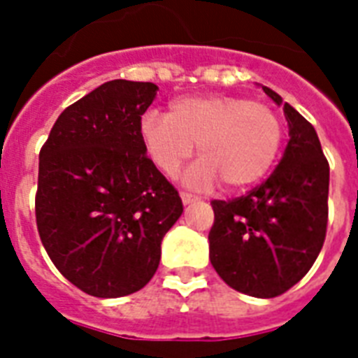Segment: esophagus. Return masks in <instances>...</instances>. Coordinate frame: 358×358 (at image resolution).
<instances>
[{
  "label": "esophagus",
  "instance_id": "obj_1",
  "mask_svg": "<svg viewBox=\"0 0 358 358\" xmlns=\"http://www.w3.org/2000/svg\"><path fill=\"white\" fill-rule=\"evenodd\" d=\"M180 196H182V202H184V204H193V202L201 201V196L193 195V193H185V191H182Z\"/></svg>",
  "mask_w": 358,
  "mask_h": 358
}]
</instances>
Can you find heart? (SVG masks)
I'll list each match as a JSON object with an SVG mask.
<instances>
[{
  "label": "heart",
  "instance_id": "obj_1",
  "mask_svg": "<svg viewBox=\"0 0 358 358\" xmlns=\"http://www.w3.org/2000/svg\"><path fill=\"white\" fill-rule=\"evenodd\" d=\"M146 156L165 176H174L191 156L202 159L185 174L189 185L243 189L264 178L277 159L284 128L278 115L249 98L210 94L169 103L165 117L146 113L139 122Z\"/></svg>",
  "mask_w": 358,
  "mask_h": 358
}]
</instances>
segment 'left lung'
<instances>
[{"mask_svg": "<svg viewBox=\"0 0 358 358\" xmlns=\"http://www.w3.org/2000/svg\"><path fill=\"white\" fill-rule=\"evenodd\" d=\"M273 102L282 98L262 87ZM289 141L269 178L232 201H212L210 262L230 288L269 299L305 277L327 232L329 163L314 126L284 102Z\"/></svg>", "mask_w": 358, "mask_h": 358, "instance_id": "8db88e82", "label": "left lung"}]
</instances>
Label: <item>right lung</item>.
Returning <instances> with one entry per match:
<instances>
[{
	"label": "right lung",
	"mask_w": 358,
	"mask_h": 358,
	"mask_svg": "<svg viewBox=\"0 0 358 358\" xmlns=\"http://www.w3.org/2000/svg\"><path fill=\"white\" fill-rule=\"evenodd\" d=\"M156 92L148 81H108L64 109L41 148L38 236L61 275L94 297L146 286L184 212L139 137Z\"/></svg>",
	"instance_id": "obj_1"
}]
</instances>
